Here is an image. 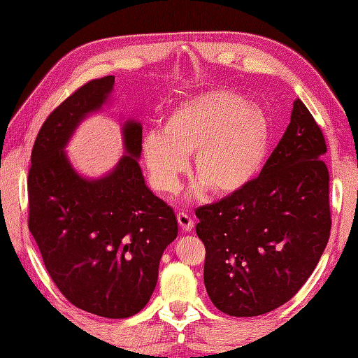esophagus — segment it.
Masks as SVG:
<instances>
[{
  "mask_svg": "<svg viewBox=\"0 0 358 358\" xmlns=\"http://www.w3.org/2000/svg\"><path fill=\"white\" fill-rule=\"evenodd\" d=\"M177 220H178V224L181 226V229H183L185 232H191L194 229V220L189 217L187 214H185V212H180V214L177 215Z\"/></svg>",
  "mask_w": 358,
  "mask_h": 358,
  "instance_id": "esophagus-1",
  "label": "esophagus"
}]
</instances>
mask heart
<instances>
[{"label": "heart", "mask_w": 358, "mask_h": 358, "mask_svg": "<svg viewBox=\"0 0 358 358\" xmlns=\"http://www.w3.org/2000/svg\"><path fill=\"white\" fill-rule=\"evenodd\" d=\"M269 143L263 112L235 92L215 89L189 98L167 113L162 132L143 138L141 152L150 183L158 192L178 191L194 155L199 178L192 195L212 191L231 196L260 171Z\"/></svg>", "instance_id": "1"}]
</instances>
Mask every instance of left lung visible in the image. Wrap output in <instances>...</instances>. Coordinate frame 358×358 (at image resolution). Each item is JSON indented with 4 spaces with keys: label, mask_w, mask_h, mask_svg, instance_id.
<instances>
[{
    "label": "left lung",
    "mask_w": 358,
    "mask_h": 358,
    "mask_svg": "<svg viewBox=\"0 0 358 358\" xmlns=\"http://www.w3.org/2000/svg\"><path fill=\"white\" fill-rule=\"evenodd\" d=\"M323 154L322 129L295 100L291 123L260 177L238 194L196 209V235L206 248L204 286L222 313H271L314 272L331 232Z\"/></svg>",
    "instance_id": "1"
}]
</instances>
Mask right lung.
I'll return each mask as SVG.
<instances>
[{"label": "right lung", "instance_id": "add662e5", "mask_svg": "<svg viewBox=\"0 0 358 358\" xmlns=\"http://www.w3.org/2000/svg\"><path fill=\"white\" fill-rule=\"evenodd\" d=\"M113 83V75L89 81L44 121L30 158L29 229L53 283L73 306L126 318L150 300L178 223L144 183L140 121H123L124 155L101 177L81 175L66 154L83 121L110 103Z\"/></svg>", "mask_w": 358, "mask_h": 358}]
</instances>
